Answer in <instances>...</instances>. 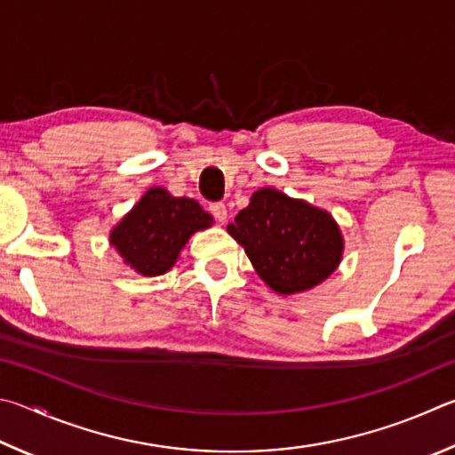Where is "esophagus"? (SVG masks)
Instances as JSON below:
<instances>
[{
  "label": "esophagus",
  "mask_w": 455,
  "mask_h": 455,
  "mask_svg": "<svg viewBox=\"0 0 455 455\" xmlns=\"http://www.w3.org/2000/svg\"><path fill=\"white\" fill-rule=\"evenodd\" d=\"M210 212L213 213V218L218 220L220 223H226V220H228V207H226V204H221V202L212 204L210 205Z\"/></svg>",
  "instance_id": "obj_1"
}]
</instances>
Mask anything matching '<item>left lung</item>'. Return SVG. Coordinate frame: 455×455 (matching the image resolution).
<instances>
[{
    "label": "left lung",
    "instance_id": "left-lung-1",
    "mask_svg": "<svg viewBox=\"0 0 455 455\" xmlns=\"http://www.w3.org/2000/svg\"><path fill=\"white\" fill-rule=\"evenodd\" d=\"M228 234L248 253L253 269L280 296L309 291L328 280L344 258V235L330 212L259 188L235 215Z\"/></svg>",
    "mask_w": 455,
    "mask_h": 455
}]
</instances>
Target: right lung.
<instances>
[{"mask_svg":"<svg viewBox=\"0 0 455 455\" xmlns=\"http://www.w3.org/2000/svg\"><path fill=\"white\" fill-rule=\"evenodd\" d=\"M212 226L213 218L196 199L156 186L109 229V245L135 274L156 277L175 266L191 235Z\"/></svg>","mask_w":455,"mask_h":455,"instance_id":"obj_1","label":"right lung"}]
</instances>
